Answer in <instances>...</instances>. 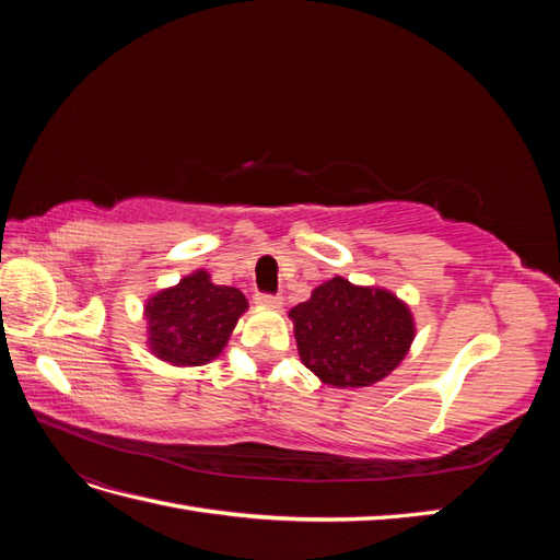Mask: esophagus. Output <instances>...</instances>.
I'll return each mask as SVG.
<instances>
[{
  "label": "esophagus",
  "instance_id": "34e87169",
  "mask_svg": "<svg viewBox=\"0 0 560 560\" xmlns=\"http://www.w3.org/2000/svg\"><path fill=\"white\" fill-rule=\"evenodd\" d=\"M254 301H257L259 306H266V308H280L282 306V296H278V294H257V296H254Z\"/></svg>",
  "mask_w": 560,
  "mask_h": 560
}]
</instances>
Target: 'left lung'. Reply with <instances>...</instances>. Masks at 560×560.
<instances>
[{
  "label": "left lung",
  "instance_id": "8db88e82",
  "mask_svg": "<svg viewBox=\"0 0 560 560\" xmlns=\"http://www.w3.org/2000/svg\"><path fill=\"white\" fill-rule=\"evenodd\" d=\"M299 358L334 387H366L389 376L409 352L416 322L397 294L336 276L290 311Z\"/></svg>",
  "mask_w": 560,
  "mask_h": 560
}]
</instances>
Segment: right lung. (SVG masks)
<instances>
[{"label": "right lung", "instance_id": "add662e5", "mask_svg": "<svg viewBox=\"0 0 560 560\" xmlns=\"http://www.w3.org/2000/svg\"><path fill=\"white\" fill-rule=\"evenodd\" d=\"M245 311L241 290L214 284L208 270H194L147 301V346L173 366H202L222 354Z\"/></svg>", "mask_w": 560, "mask_h": 560}]
</instances>
